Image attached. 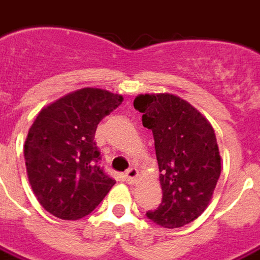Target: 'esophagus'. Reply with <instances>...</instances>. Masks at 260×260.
Masks as SVG:
<instances>
[{
	"mask_svg": "<svg viewBox=\"0 0 260 260\" xmlns=\"http://www.w3.org/2000/svg\"><path fill=\"white\" fill-rule=\"evenodd\" d=\"M139 177V170L136 168H131L128 172L125 173V180L128 184H135L138 181Z\"/></svg>",
	"mask_w": 260,
	"mask_h": 260,
	"instance_id": "34e87169",
	"label": "esophagus"
}]
</instances>
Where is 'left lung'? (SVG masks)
Here are the masks:
<instances>
[{"label":"left lung","instance_id":"left-lung-1","mask_svg":"<svg viewBox=\"0 0 260 260\" xmlns=\"http://www.w3.org/2000/svg\"><path fill=\"white\" fill-rule=\"evenodd\" d=\"M134 106L154 135L162 188V203L147 217L168 229L184 226L207 209L221 174L213 126L173 94H140Z\"/></svg>","mask_w":260,"mask_h":260}]
</instances>
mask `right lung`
Wrapping results in <instances>:
<instances>
[{
    "instance_id": "add662e5",
    "label": "right lung",
    "mask_w": 260,
    "mask_h": 260,
    "mask_svg": "<svg viewBox=\"0 0 260 260\" xmlns=\"http://www.w3.org/2000/svg\"><path fill=\"white\" fill-rule=\"evenodd\" d=\"M121 95L86 87L38 113L25 139L27 176L43 209L59 219L88 215L116 181L98 165L99 121L118 108Z\"/></svg>"
}]
</instances>
